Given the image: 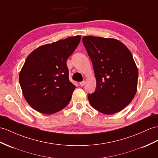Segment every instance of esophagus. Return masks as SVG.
Instances as JSON below:
<instances>
[{"instance_id": "esophagus-1", "label": "esophagus", "mask_w": 158, "mask_h": 158, "mask_svg": "<svg viewBox=\"0 0 158 158\" xmlns=\"http://www.w3.org/2000/svg\"><path fill=\"white\" fill-rule=\"evenodd\" d=\"M84 84H85V81H82V82H80V85L81 86H83Z\"/></svg>"}]
</instances>
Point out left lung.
I'll list each match as a JSON object with an SVG mask.
<instances>
[{
  "instance_id": "8db88e82",
  "label": "left lung",
  "mask_w": 158,
  "mask_h": 158,
  "mask_svg": "<svg viewBox=\"0 0 158 158\" xmlns=\"http://www.w3.org/2000/svg\"><path fill=\"white\" fill-rule=\"evenodd\" d=\"M82 42L93 65L97 88L88 98L94 109L105 114L123 109L137 92L138 70L131 53L113 38L84 36Z\"/></svg>"
}]
</instances>
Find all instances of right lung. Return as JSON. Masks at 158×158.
Returning <instances> with one entry per match:
<instances>
[{"instance_id": "right-lung-1", "label": "right lung", "mask_w": 158, "mask_h": 158, "mask_svg": "<svg viewBox=\"0 0 158 158\" xmlns=\"http://www.w3.org/2000/svg\"><path fill=\"white\" fill-rule=\"evenodd\" d=\"M80 35L41 45L27 57L19 73L26 101L38 112H58L70 101L76 86L69 80L66 61L78 45Z\"/></svg>"}]
</instances>
